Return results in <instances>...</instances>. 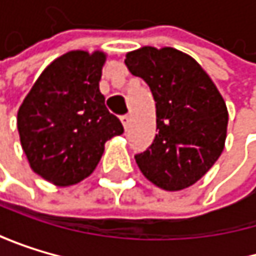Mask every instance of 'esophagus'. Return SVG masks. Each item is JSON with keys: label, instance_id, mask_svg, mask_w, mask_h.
<instances>
[{"label": "esophagus", "instance_id": "34e87169", "mask_svg": "<svg viewBox=\"0 0 256 256\" xmlns=\"http://www.w3.org/2000/svg\"><path fill=\"white\" fill-rule=\"evenodd\" d=\"M121 122H122V126H124V129L127 130V129L130 127V116H129V115L121 116Z\"/></svg>", "mask_w": 256, "mask_h": 256}]
</instances>
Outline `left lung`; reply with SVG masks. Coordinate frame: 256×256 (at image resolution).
Masks as SVG:
<instances>
[{
  "label": "left lung",
  "instance_id": "1",
  "mask_svg": "<svg viewBox=\"0 0 256 256\" xmlns=\"http://www.w3.org/2000/svg\"><path fill=\"white\" fill-rule=\"evenodd\" d=\"M132 75L149 84L158 134L135 156L142 175L164 190H182L208 174L224 150L229 112L215 82L196 60L174 47L127 52Z\"/></svg>",
  "mask_w": 256,
  "mask_h": 256
}]
</instances>
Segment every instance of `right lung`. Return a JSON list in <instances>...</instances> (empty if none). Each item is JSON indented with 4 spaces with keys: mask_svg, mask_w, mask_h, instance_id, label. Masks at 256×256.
Wrapping results in <instances>:
<instances>
[{
    "mask_svg": "<svg viewBox=\"0 0 256 256\" xmlns=\"http://www.w3.org/2000/svg\"><path fill=\"white\" fill-rule=\"evenodd\" d=\"M106 60L102 50H70L58 56L18 109V134L28 166L58 188L92 175L106 141L124 132L100 92Z\"/></svg>",
    "mask_w": 256,
    "mask_h": 256,
    "instance_id": "add662e5",
    "label": "right lung"
}]
</instances>
